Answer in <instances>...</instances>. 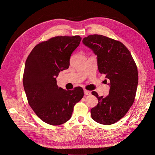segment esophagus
Wrapping results in <instances>:
<instances>
[{
	"mask_svg": "<svg viewBox=\"0 0 155 155\" xmlns=\"http://www.w3.org/2000/svg\"><path fill=\"white\" fill-rule=\"evenodd\" d=\"M84 94H85V95H89L91 94V92L87 90H84Z\"/></svg>",
	"mask_w": 155,
	"mask_h": 155,
	"instance_id": "34e87169",
	"label": "esophagus"
}]
</instances>
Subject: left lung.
<instances>
[{"mask_svg": "<svg viewBox=\"0 0 155 155\" xmlns=\"http://www.w3.org/2000/svg\"><path fill=\"white\" fill-rule=\"evenodd\" d=\"M82 42L97 56L98 70L110 81L108 96H99L92 91L98 103L91 109V117L101 124H112L126 114L134 102L138 81L137 65L130 51L118 41L94 35Z\"/></svg>", "mask_w": 155, "mask_h": 155, "instance_id": "8db88e82", "label": "left lung"}]
</instances>
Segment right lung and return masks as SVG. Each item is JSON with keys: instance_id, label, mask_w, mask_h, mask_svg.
Instances as JSON below:
<instances>
[{"instance_id": "obj_1", "label": "right lung", "mask_w": 155, "mask_h": 155, "mask_svg": "<svg viewBox=\"0 0 155 155\" xmlns=\"http://www.w3.org/2000/svg\"><path fill=\"white\" fill-rule=\"evenodd\" d=\"M81 40L80 36L54 37L37 45L26 61L23 82L28 101L36 114L50 125L68 121L83 97L82 88L67 91L58 87L56 81L59 73L69 67L70 56Z\"/></svg>"}]
</instances>
